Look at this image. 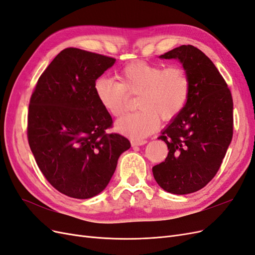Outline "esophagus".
I'll list each match as a JSON object with an SVG mask.
<instances>
[{"mask_svg": "<svg viewBox=\"0 0 255 255\" xmlns=\"http://www.w3.org/2000/svg\"><path fill=\"white\" fill-rule=\"evenodd\" d=\"M146 143L145 139H134L132 140V145H143Z\"/></svg>", "mask_w": 255, "mask_h": 255, "instance_id": "34e87169", "label": "esophagus"}]
</instances>
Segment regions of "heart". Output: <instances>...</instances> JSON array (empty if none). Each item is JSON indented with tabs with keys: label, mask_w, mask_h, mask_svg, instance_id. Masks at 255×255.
Listing matches in <instances>:
<instances>
[{
	"label": "heart",
	"mask_w": 255,
	"mask_h": 255,
	"mask_svg": "<svg viewBox=\"0 0 255 255\" xmlns=\"http://www.w3.org/2000/svg\"><path fill=\"white\" fill-rule=\"evenodd\" d=\"M191 91L187 71L181 66L135 61L122 69L120 81L101 76L95 83L99 103L115 118L128 111L129 96H140L139 111L128 114L117 122V129L135 139L152 134L159 118L175 119L186 107Z\"/></svg>",
	"instance_id": "heart-1"
}]
</instances>
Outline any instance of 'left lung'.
<instances>
[{
  "mask_svg": "<svg viewBox=\"0 0 255 255\" xmlns=\"http://www.w3.org/2000/svg\"><path fill=\"white\" fill-rule=\"evenodd\" d=\"M159 57L181 61L191 91L185 110L158 137L169 152L152 172L164 190L191 194L212 181L226 156L233 137V99L213 61L194 45H181Z\"/></svg>",
  "mask_w": 255,
  "mask_h": 255,
  "instance_id": "1",
  "label": "left lung"
}]
</instances>
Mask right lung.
Segmentation results:
<instances>
[{
  "instance_id": "add662e5",
  "label": "right lung",
  "mask_w": 255,
  "mask_h": 255,
  "mask_svg": "<svg viewBox=\"0 0 255 255\" xmlns=\"http://www.w3.org/2000/svg\"><path fill=\"white\" fill-rule=\"evenodd\" d=\"M116 59L67 48L52 60L29 100L27 139L45 179L61 194L88 199L110 183L125 136L106 133L113 119L99 103L95 83Z\"/></svg>"
}]
</instances>
